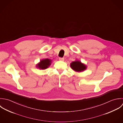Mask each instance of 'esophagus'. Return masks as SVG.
<instances>
[{"mask_svg":"<svg viewBox=\"0 0 123 123\" xmlns=\"http://www.w3.org/2000/svg\"><path fill=\"white\" fill-rule=\"evenodd\" d=\"M59 60L62 62H63L64 61V59L63 58H59Z\"/></svg>","mask_w":123,"mask_h":123,"instance_id":"esophagus-1","label":"esophagus"}]
</instances>
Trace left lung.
<instances>
[{"instance_id": "8db88e82", "label": "left lung", "mask_w": 123, "mask_h": 123, "mask_svg": "<svg viewBox=\"0 0 123 123\" xmlns=\"http://www.w3.org/2000/svg\"><path fill=\"white\" fill-rule=\"evenodd\" d=\"M71 68L76 72H82L87 69V66L79 60L73 62L70 64Z\"/></svg>"}]
</instances>
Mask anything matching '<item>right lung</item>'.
<instances>
[{"instance_id":"right-lung-1","label":"right lung","mask_w":123,"mask_h":123,"mask_svg":"<svg viewBox=\"0 0 123 123\" xmlns=\"http://www.w3.org/2000/svg\"><path fill=\"white\" fill-rule=\"evenodd\" d=\"M51 63V60L49 59H42L36 65V67L40 70H45L48 68Z\"/></svg>"}]
</instances>
